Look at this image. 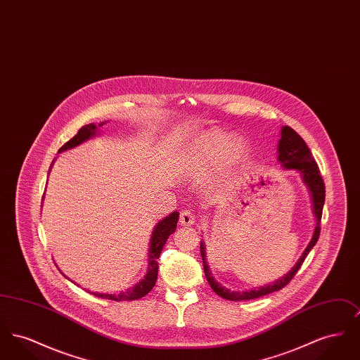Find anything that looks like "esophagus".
<instances>
[{
    "label": "esophagus",
    "instance_id": "esophagus-1",
    "mask_svg": "<svg viewBox=\"0 0 360 360\" xmlns=\"http://www.w3.org/2000/svg\"><path fill=\"white\" fill-rule=\"evenodd\" d=\"M195 214L191 212V210H182L181 212V217H179V223L182 224V225H193V224L195 223Z\"/></svg>",
    "mask_w": 360,
    "mask_h": 360
}]
</instances>
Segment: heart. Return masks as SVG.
I'll use <instances>...</instances> for the list:
<instances>
[{"label":"heart","instance_id":"1","mask_svg":"<svg viewBox=\"0 0 360 360\" xmlns=\"http://www.w3.org/2000/svg\"><path fill=\"white\" fill-rule=\"evenodd\" d=\"M245 151L241 140H235L231 135L207 134L197 139L188 148L191 166L195 172H206L219 167L228 156V163L235 167Z\"/></svg>","mask_w":360,"mask_h":360}]
</instances>
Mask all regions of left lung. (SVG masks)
<instances>
[{
    "mask_svg": "<svg viewBox=\"0 0 360 360\" xmlns=\"http://www.w3.org/2000/svg\"><path fill=\"white\" fill-rule=\"evenodd\" d=\"M276 150H278V162L281 163V166L285 170H297L301 174L302 181L307 185L309 193H310L313 214L316 219V226H314L311 239L309 241L305 251L297 260V263L294 264V267L291 269L290 271L273 283L260 286V288L252 289V290L232 291L226 289L220 282H217L207 266L205 243L201 241L200 250H201V257H202V263H204L206 279H207L210 288L217 295L223 297L225 300H229V301L254 300V298H259L262 295H266V294H270V292H274V291L281 290L282 288H285L294 278V275L297 274V271L302 266L305 257H308L310 250L316 245L319 236H320V223H321V214H323V207H324V201H326V185L320 175L319 166H317L314 158L311 156V153H310L307 143L304 141V139L288 125L282 127V129H281V139L278 141Z\"/></svg>",
    "mask_w": 360,
    "mask_h": 360,
    "instance_id": "1",
    "label": "left lung"
}]
</instances>
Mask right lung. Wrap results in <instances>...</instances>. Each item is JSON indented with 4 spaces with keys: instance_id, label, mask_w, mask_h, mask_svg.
Here are the masks:
<instances>
[{
    "instance_id": "right-lung-1",
    "label": "right lung",
    "mask_w": 360,
    "mask_h": 360,
    "mask_svg": "<svg viewBox=\"0 0 360 360\" xmlns=\"http://www.w3.org/2000/svg\"><path fill=\"white\" fill-rule=\"evenodd\" d=\"M105 122L98 124V127H103ZM98 135V128L94 122L84 125L78 134L69 140L65 146L60 147L59 153L68 151L71 150L82 143L87 141L91 137L97 136ZM53 165V162H52ZM51 165V167H52ZM44 198V197H43ZM178 217L179 213L178 212H172V214H169L167 217H165L163 220H160L159 223L155 225L151 239H150V248H148V269H147V274L144 275V278L136 283L134 288H129L128 290L121 291L119 294H108V292H89L100 297V298H106V300H113V301H134V300H139L141 297H144L146 294H148L150 291L153 290L158 278V259L160 257V252L163 250V245L166 244V240L169 239V236L175 232L176 228V223H178ZM63 274V273H62ZM65 275V274H63ZM66 276V275H65ZM68 278V276H66ZM71 281L70 278H68ZM74 282V281H71ZM75 283V282H74Z\"/></svg>"
}]
</instances>
